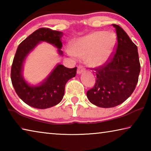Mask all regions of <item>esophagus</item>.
<instances>
[{
    "label": "esophagus",
    "instance_id": "obj_1",
    "mask_svg": "<svg viewBox=\"0 0 151 151\" xmlns=\"http://www.w3.org/2000/svg\"><path fill=\"white\" fill-rule=\"evenodd\" d=\"M85 72V68L82 67V66H78V69H77V72H76V73L78 74V75H81V74Z\"/></svg>",
    "mask_w": 151,
    "mask_h": 151
}]
</instances>
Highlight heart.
I'll use <instances>...</instances> for the list:
<instances>
[{
  "label": "heart",
  "mask_w": 151,
  "mask_h": 151,
  "mask_svg": "<svg viewBox=\"0 0 151 151\" xmlns=\"http://www.w3.org/2000/svg\"><path fill=\"white\" fill-rule=\"evenodd\" d=\"M116 36L106 31H94L76 40L73 50H68L74 58L85 57L86 63L93 68L101 67L112 59L116 50Z\"/></svg>",
  "instance_id": "heart-1"
}]
</instances>
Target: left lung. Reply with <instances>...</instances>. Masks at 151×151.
<instances>
[{
  "label": "left lung",
  "mask_w": 151,
  "mask_h": 151,
  "mask_svg": "<svg viewBox=\"0 0 151 151\" xmlns=\"http://www.w3.org/2000/svg\"><path fill=\"white\" fill-rule=\"evenodd\" d=\"M118 40L113 58L105 66L96 70V81L86 93L92 104L102 108H111L124 102L134 91L140 70L137 47L126 32L112 24Z\"/></svg>",
  "instance_id": "obj_1"
}]
</instances>
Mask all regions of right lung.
<instances>
[{
  "instance_id": "obj_1",
  "label": "right lung",
  "mask_w": 151,
  "mask_h": 151,
  "mask_svg": "<svg viewBox=\"0 0 151 151\" xmlns=\"http://www.w3.org/2000/svg\"><path fill=\"white\" fill-rule=\"evenodd\" d=\"M63 32L41 28L35 30L18 47L11 68V81L18 96L28 105L39 109L57 105L63 98L66 83L76 75V67L68 68L57 64L47 77L35 85L29 83L23 76L24 64L27 57L42 42L54 46L58 55L63 57Z\"/></svg>"
}]
</instances>
